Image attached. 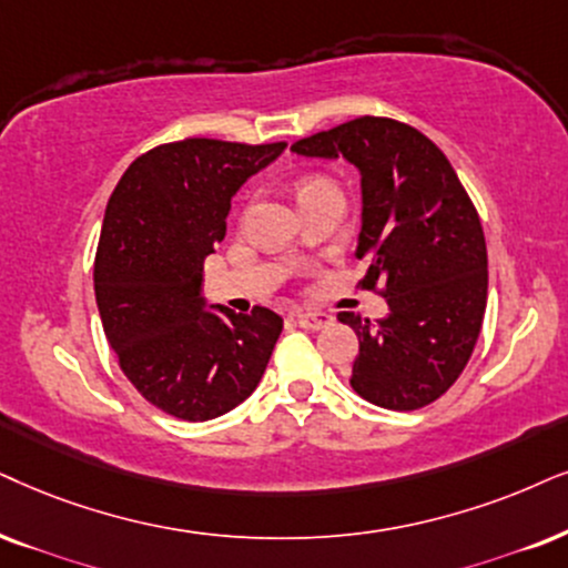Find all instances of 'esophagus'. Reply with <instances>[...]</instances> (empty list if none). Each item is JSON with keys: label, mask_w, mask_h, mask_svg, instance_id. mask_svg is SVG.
I'll return each mask as SVG.
<instances>
[{"label": "esophagus", "mask_w": 568, "mask_h": 568, "mask_svg": "<svg viewBox=\"0 0 568 568\" xmlns=\"http://www.w3.org/2000/svg\"><path fill=\"white\" fill-rule=\"evenodd\" d=\"M296 322H298V327H304V329H322V327L333 325V317H329V314H322V312H298Z\"/></svg>", "instance_id": "obj_1"}]
</instances>
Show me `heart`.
Masks as SVG:
<instances>
[{
  "label": "heart",
  "mask_w": 568,
  "mask_h": 568,
  "mask_svg": "<svg viewBox=\"0 0 568 568\" xmlns=\"http://www.w3.org/2000/svg\"><path fill=\"white\" fill-rule=\"evenodd\" d=\"M317 183H325V181H306V183H301V189H298V193L304 191V189H312V185H317Z\"/></svg>",
  "instance_id": "1"
}]
</instances>
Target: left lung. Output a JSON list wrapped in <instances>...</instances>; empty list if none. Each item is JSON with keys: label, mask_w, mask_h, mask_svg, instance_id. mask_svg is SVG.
I'll list each match as a JSON object with an SVG mask.
<instances>
[{"label": "left lung", "mask_w": 568, "mask_h": 568, "mask_svg": "<svg viewBox=\"0 0 568 568\" xmlns=\"http://www.w3.org/2000/svg\"><path fill=\"white\" fill-rule=\"evenodd\" d=\"M291 152L343 156L362 175V288L383 280L390 312L377 322L337 314L358 337L351 387L390 412L433 404L464 372L487 306L485 233L469 193L425 133L390 118L364 114Z\"/></svg>", "instance_id": "left-lung-1"}]
</instances>
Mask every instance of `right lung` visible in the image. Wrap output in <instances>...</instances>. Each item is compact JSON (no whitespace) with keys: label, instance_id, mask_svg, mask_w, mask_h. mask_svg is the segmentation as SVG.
I'll return each mask as SVG.
<instances>
[{"label":"right lung","instance_id":"add662e5","mask_svg":"<svg viewBox=\"0 0 568 568\" xmlns=\"http://www.w3.org/2000/svg\"><path fill=\"white\" fill-rule=\"evenodd\" d=\"M288 143L185 139L141 154L114 185L93 262L104 335L135 390L164 414L206 422L256 390L283 317L204 308V260L231 199Z\"/></svg>","mask_w":568,"mask_h":568}]
</instances>
